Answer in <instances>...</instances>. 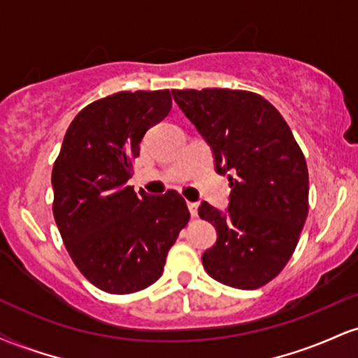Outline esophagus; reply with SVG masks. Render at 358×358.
I'll return each instance as SVG.
<instances>
[{
    "instance_id": "34e87169",
    "label": "esophagus",
    "mask_w": 358,
    "mask_h": 358,
    "mask_svg": "<svg viewBox=\"0 0 358 358\" xmlns=\"http://www.w3.org/2000/svg\"><path fill=\"white\" fill-rule=\"evenodd\" d=\"M188 210H190L192 217L199 215V203L196 202H188Z\"/></svg>"
}]
</instances>
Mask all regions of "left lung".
Here are the masks:
<instances>
[{"label":"left lung","mask_w":358,"mask_h":358,"mask_svg":"<svg viewBox=\"0 0 358 358\" xmlns=\"http://www.w3.org/2000/svg\"><path fill=\"white\" fill-rule=\"evenodd\" d=\"M176 104L207 139L217 173H229L231 203L207 202L200 219L217 229L203 268L215 281L257 289L285 269L308 215V166L279 110L249 90H171Z\"/></svg>","instance_id":"left-lung-1"}]
</instances>
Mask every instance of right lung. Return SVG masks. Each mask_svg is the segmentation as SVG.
Wrapping results in <instances>:
<instances>
[{
	"mask_svg": "<svg viewBox=\"0 0 358 358\" xmlns=\"http://www.w3.org/2000/svg\"><path fill=\"white\" fill-rule=\"evenodd\" d=\"M171 109L170 90H122L73 117L53 163V217L73 264L110 294L145 289L163 274L168 250L190 220L178 192L136 195L139 143Z\"/></svg>",
	"mask_w": 358,
	"mask_h": 358,
	"instance_id": "add662e5",
	"label": "right lung"
}]
</instances>
